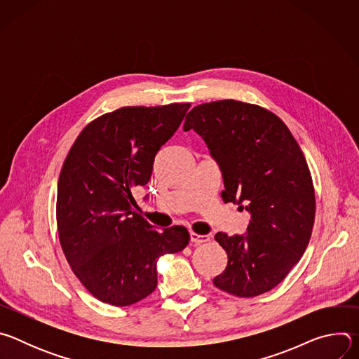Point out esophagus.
<instances>
[{"mask_svg": "<svg viewBox=\"0 0 359 359\" xmlns=\"http://www.w3.org/2000/svg\"><path fill=\"white\" fill-rule=\"evenodd\" d=\"M210 240L209 236H204V234H197L194 231L190 233V241L193 244H201V243H208Z\"/></svg>", "mask_w": 359, "mask_h": 359, "instance_id": "34e87169", "label": "esophagus"}]
</instances>
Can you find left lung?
<instances>
[{
	"mask_svg": "<svg viewBox=\"0 0 359 359\" xmlns=\"http://www.w3.org/2000/svg\"><path fill=\"white\" fill-rule=\"evenodd\" d=\"M183 129H194L219 163L223 201L251 215L244 236H215L229 259L215 285L244 298L273 290L313 233L316 191L302 150L276 114L234 99L194 107Z\"/></svg>",
	"mask_w": 359,
	"mask_h": 359,
	"instance_id": "1",
	"label": "left lung"
}]
</instances>
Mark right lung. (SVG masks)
<instances>
[{
  "label": "right lung",
  "mask_w": 359,
  "mask_h": 359,
  "mask_svg": "<svg viewBox=\"0 0 359 359\" xmlns=\"http://www.w3.org/2000/svg\"><path fill=\"white\" fill-rule=\"evenodd\" d=\"M190 104L123 107L89 122L62 165L57 226L74 274L99 301L132 305L158 287L156 263L190 241L183 226L156 230L133 190L150 180L156 153Z\"/></svg>",
  "instance_id": "1"
}]
</instances>
